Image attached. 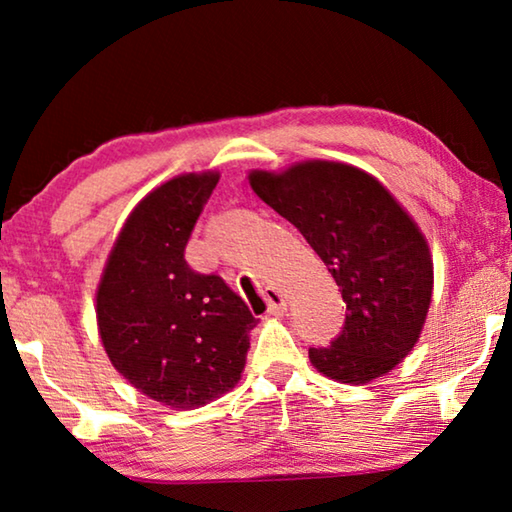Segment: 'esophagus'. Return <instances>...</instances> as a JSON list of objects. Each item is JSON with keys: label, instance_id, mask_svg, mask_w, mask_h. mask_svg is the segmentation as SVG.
I'll return each instance as SVG.
<instances>
[{"label": "esophagus", "instance_id": "34e87169", "mask_svg": "<svg viewBox=\"0 0 512 512\" xmlns=\"http://www.w3.org/2000/svg\"><path fill=\"white\" fill-rule=\"evenodd\" d=\"M264 298H266V311L271 316H282L284 311H287V300H284V296L277 289H273V287H268L266 291H264Z\"/></svg>", "mask_w": 512, "mask_h": 512}]
</instances>
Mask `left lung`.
Instances as JSON below:
<instances>
[{"label": "left lung", "instance_id": "left-lung-1", "mask_svg": "<svg viewBox=\"0 0 512 512\" xmlns=\"http://www.w3.org/2000/svg\"><path fill=\"white\" fill-rule=\"evenodd\" d=\"M248 180L339 284L343 332L327 348H309L314 368L341 384L391 372L418 343L431 302L433 262L418 225L352 164L309 160L280 173L250 171Z\"/></svg>", "mask_w": 512, "mask_h": 512}]
</instances>
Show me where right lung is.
Returning a JSON list of instances; mask_svg holds the SVG:
<instances>
[{"instance_id":"1","label":"right lung","mask_w":512,"mask_h":512,"mask_svg":"<svg viewBox=\"0 0 512 512\" xmlns=\"http://www.w3.org/2000/svg\"><path fill=\"white\" fill-rule=\"evenodd\" d=\"M216 183V171L185 173L146 194L121 228L97 289V325L112 366L171 409H198L235 388L257 325L223 277L185 262Z\"/></svg>"}]
</instances>
